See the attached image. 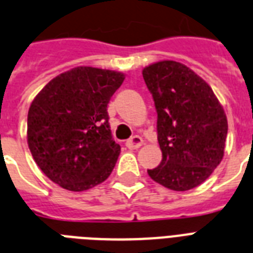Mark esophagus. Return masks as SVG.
Listing matches in <instances>:
<instances>
[{
	"label": "esophagus",
	"mask_w": 253,
	"mask_h": 253,
	"mask_svg": "<svg viewBox=\"0 0 253 253\" xmlns=\"http://www.w3.org/2000/svg\"><path fill=\"white\" fill-rule=\"evenodd\" d=\"M141 145H143V139H141L140 136H137V135L130 137V139L126 141V147L130 148V149H137V148H140Z\"/></svg>",
	"instance_id": "34e87169"
}]
</instances>
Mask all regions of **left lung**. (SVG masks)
Returning a JSON list of instances; mask_svg holds the SVG:
<instances>
[{
	"label": "left lung",
	"mask_w": 253,
	"mask_h": 253,
	"mask_svg": "<svg viewBox=\"0 0 253 253\" xmlns=\"http://www.w3.org/2000/svg\"><path fill=\"white\" fill-rule=\"evenodd\" d=\"M143 78L155 101L162 152L161 164L148 174L169 190H192L222 161L225 110L209 84L183 63H152L143 69Z\"/></svg>",
	"instance_id": "left-lung-1"
}]
</instances>
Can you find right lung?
Instances as JSON below:
<instances>
[{
	"label": "right lung",
	"mask_w": 253,
	"mask_h": 253,
	"mask_svg": "<svg viewBox=\"0 0 253 253\" xmlns=\"http://www.w3.org/2000/svg\"><path fill=\"white\" fill-rule=\"evenodd\" d=\"M125 75L79 66L52 79L34 98L27 143L49 179L80 192L102 183L121 153L109 126L108 104Z\"/></svg>",
	"instance_id": "obj_1"
}]
</instances>
